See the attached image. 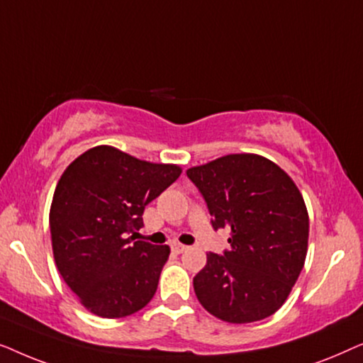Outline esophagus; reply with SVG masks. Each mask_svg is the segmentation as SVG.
<instances>
[{
    "mask_svg": "<svg viewBox=\"0 0 363 363\" xmlns=\"http://www.w3.org/2000/svg\"><path fill=\"white\" fill-rule=\"evenodd\" d=\"M186 250H188V246L180 245V242H175V245H172V251L177 252V255H182V252H185Z\"/></svg>",
    "mask_w": 363,
    "mask_h": 363,
    "instance_id": "esophagus-1",
    "label": "esophagus"
}]
</instances>
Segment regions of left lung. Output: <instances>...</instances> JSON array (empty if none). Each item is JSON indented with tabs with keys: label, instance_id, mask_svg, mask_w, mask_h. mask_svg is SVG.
<instances>
[{
	"label": "left lung",
	"instance_id": "obj_1",
	"mask_svg": "<svg viewBox=\"0 0 363 363\" xmlns=\"http://www.w3.org/2000/svg\"><path fill=\"white\" fill-rule=\"evenodd\" d=\"M186 175L205 198L215 230L231 247L208 252L193 279L200 304L230 324H250L284 304L306 262L309 215L294 180L269 158L231 153L191 167Z\"/></svg>",
	"mask_w": 363,
	"mask_h": 363
}]
</instances>
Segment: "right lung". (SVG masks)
<instances>
[{
	"mask_svg": "<svg viewBox=\"0 0 363 363\" xmlns=\"http://www.w3.org/2000/svg\"><path fill=\"white\" fill-rule=\"evenodd\" d=\"M182 167L138 160L111 145L89 148L54 190L49 228L59 274L89 312L121 319L155 296L167 245L135 241L143 210Z\"/></svg>",
	"mask_w": 363,
	"mask_h": 363,
	"instance_id": "right-lung-1",
	"label": "right lung"
}]
</instances>
